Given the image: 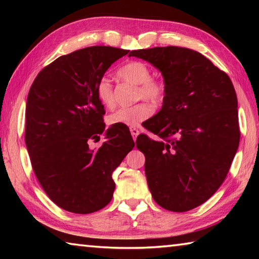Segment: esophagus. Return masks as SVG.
Masks as SVG:
<instances>
[{"instance_id": "34e87169", "label": "esophagus", "mask_w": 259, "mask_h": 259, "mask_svg": "<svg viewBox=\"0 0 259 259\" xmlns=\"http://www.w3.org/2000/svg\"><path fill=\"white\" fill-rule=\"evenodd\" d=\"M130 133H131V135H133L134 140H136L137 136L139 135V129L136 128V126H130Z\"/></svg>"}]
</instances>
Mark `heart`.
<instances>
[{
	"label": "heart",
	"mask_w": 259,
	"mask_h": 259,
	"mask_svg": "<svg viewBox=\"0 0 259 259\" xmlns=\"http://www.w3.org/2000/svg\"><path fill=\"white\" fill-rule=\"evenodd\" d=\"M119 77L125 82L137 85L136 100L145 99L152 104H160L165 97V83L163 80L151 76V69L143 61H129L119 69ZM96 95L105 107L114 105V96L111 81L107 76L99 78L96 87ZM153 114V107L148 103H138L131 107L120 108L109 114L108 124L136 126L147 120Z\"/></svg>",
	"instance_id": "obj_1"
}]
</instances>
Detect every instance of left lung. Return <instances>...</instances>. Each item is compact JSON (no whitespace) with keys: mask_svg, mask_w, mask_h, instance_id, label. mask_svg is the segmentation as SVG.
<instances>
[{"mask_svg":"<svg viewBox=\"0 0 259 259\" xmlns=\"http://www.w3.org/2000/svg\"><path fill=\"white\" fill-rule=\"evenodd\" d=\"M161 72L165 97L145 128L161 140L137 137L145 155L153 199L184 212L199 207L222 185L238 151V98L231 78L200 52L181 47L130 51Z\"/></svg>","mask_w":259,"mask_h":259,"instance_id":"left-lung-1","label":"left lung"}]
</instances>
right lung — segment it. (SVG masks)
<instances>
[{
    "mask_svg": "<svg viewBox=\"0 0 259 259\" xmlns=\"http://www.w3.org/2000/svg\"><path fill=\"white\" fill-rule=\"evenodd\" d=\"M128 50L96 46L61 56L37 74L26 104L25 142L35 176L51 201L74 213L111 202L112 174L135 143L124 125L105 130L96 87ZM108 140L90 150L89 140Z\"/></svg>",
    "mask_w": 259,
    "mask_h": 259,
    "instance_id": "right-lung-1",
    "label": "right lung"
}]
</instances>
